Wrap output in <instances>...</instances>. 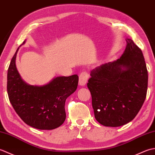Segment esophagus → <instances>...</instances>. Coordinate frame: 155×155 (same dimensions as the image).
Returning <instances> with one entry per match:
<instances>
[{
	"instance_id": "34e87169",
	"label": "esophagus",
	"mask_w": 155,
	"mask_h": 155,
	"mask_svg": "<svg viewBox=\"0 0 155 155\" xmlns=\"http://www.w3.org/2000/svg\"><path fill=\"white\" fill-rule=\"evenodd\" d=\"M88 73L87 71L81 72L79 75V84L81 86H84L87 84L88 78Z\"/></svg>"
}]
</instances>
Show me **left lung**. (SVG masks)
<instances>
[{
	"label": "left lung",
	"mask_w": 155,
	"mask_h": 155,
	"mask_svg": "<svg viewBox=\"0 0 155 155\" xmlns=\"http://www.w3.org/2000/svg\"><path fill=\"white\" fill-rule=\"evenodd\" d=\"M119 59L91 72L87 87L94 117L105 127H117L137 116L146 98L148 71L142 51L133 40Z\"/></svg>",
	"instance_id": "1"
}]
</instances>
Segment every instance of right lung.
Returning a JSON list of instances; mask_svg holds the SVG:
<instances>
[{
    "mask_svg": "<svg viewBox=\"0 0 155 155\" xmlns=\"http://www.w3.org/2000/svg\"><path fill=\"white\" fill-rule=\"evenodd\" d=\"M18 50L7 74V93L12 107L29 126L40 130L58 128L65 120V101L77 90L78 77H58L42 87L28 85L22 80L16 67Z\"/></svg>",
    "mask_w": 155,
    "mask_h": 155,
    "instance_id": "add662e5",
    "label": "right lung"
}]
</instances>
